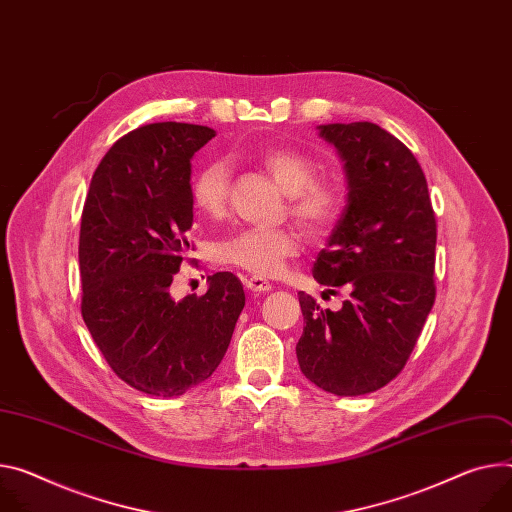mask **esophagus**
Masks as SVG:
<instances>
[{
	"mask_svg": "<svg viewBox=\"0 0 512 512\" xmlns=\"http://www.w3.org/2000/svg\"><path fill=\"white\" fill-rule=\"evenodd\" d=\"M245 286L255 292V294H265V292H271V284L267 280H263V277H249V280L245 282Z\"/></svg>",
	"mask_w": 512,
	"mask_h": 512,
	"instance_id": "esophagus-1",
	"label": "esophagus"
}]
</instances>
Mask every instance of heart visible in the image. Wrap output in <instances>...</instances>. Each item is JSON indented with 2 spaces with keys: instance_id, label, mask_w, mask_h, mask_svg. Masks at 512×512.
Wrapping results in <instances>:
<instances>
[{
  "instance_id": "heart-1",
  "label": "heart",
  "mask_w": 512,
  "mask_h": 512,
  "mask_svg": "<svg viewBox=\"0 0 512 512\" xmlns=\"http://www.w3.org/2000/svg\"><path fill=\"white\" fill-rule=\"evenodd\" d=\"M265 171L290 198V214L310 232H327L341 210V196L333 183L316 179V163L296 149H271L261 157ZM230 192L226 163L210 161L192 183L194 206L212 218L224 214ZM302 249V239L292 228H247L237 232L214 249L218 263L239 267L255 277L280 275L288 261Z\"/></svg>"
}]
</instances>
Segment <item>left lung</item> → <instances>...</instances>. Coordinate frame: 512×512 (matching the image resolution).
Masks as SVG:
<instances>
[{
    "label": "left lung",
    "mask_w": 512,
    "mask_h": 512,
    "mask_svg": "<svg viewBox=\"0 0 512 512\" xmlns=\"http://www.w3.org/2000/svg\"><path fill=\"white\" fill-rule=\"evenodd\" d=\"M337 149L347 204L314 263L339 310L300 292L302 374L337 396H361L392 382L408 361L435 302L437 222L425 173L396 136L371 122L320 124Z\"/></svg>",
    "instance_id": "1"
}]
</instances>
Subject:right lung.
Segmentation results:
<instances>
[{
  "label": "right lung",
  "mask_w": 512,
  "mask_h": 512,
  "mask_svg": "<svg viewBox=\"0 0 512 512\" xmlns=\"http://www.w3.org/2000/svg\"><path fill=\"white\" fill-rule=\"evenodd\" d=\"M216 132L157 122L124 134L89 183L79 232L81 314L114 374L159 398L181 396L220 365L245 306L237 275L204 296H171L190 249L192 157Z\"/></svg>",
  "instance_id": "right-lung-1"
}]
</instances>
